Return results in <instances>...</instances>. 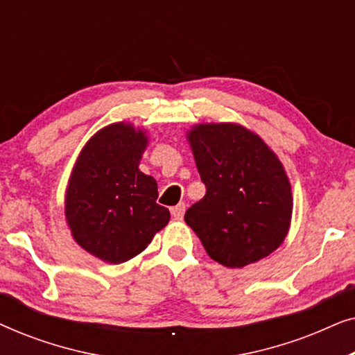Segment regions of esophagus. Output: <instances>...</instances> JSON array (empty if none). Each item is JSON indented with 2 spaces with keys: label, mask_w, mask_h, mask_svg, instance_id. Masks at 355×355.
Returning a JSON list of instances; mask_svg holds the SVG:
<instances>
[{
  "label": "esophagus",
  "mask_w": 355,
  "mask_h": 355,
  "mask_svg": "<svg viewBox=\"0 0 355 355\" xmlns=\"http://www.w3.org/2000/svg\"><path fill=\"white\" fill-rule=\"evenodd\" d=\"M184 213H186V203H178L176 207L171 208V215L174 220H178V221L182 220Z\"/></svg>",
  "instance_id": "esophagus-1"
}]
</instances>
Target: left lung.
Wrapping results in <instances>:
<instances>
[{
    "mask_svg": "<svg viewBox=\"0 0 355 355\" xmlns=\"http://www.w3.org/2000/svg\"><path fill=\"white\" fill-rule=\"evenodd\" d=\"M186 139L207 193L184 220L210 259L242 268L273 254L288 236L294 205L278 155L237 123L193 124Z\"/></svg>",
    "mask_w": 355,
    "mask_h": 355,
    "instance_id": "8db88e82",
    "label": "left lung"
}]
</instances>
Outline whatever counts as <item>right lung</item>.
<instances>
[{"instance_id":"right-lung-1","label":"right lung","mask_w":355,"mask_h":355,"mask_svg":"<svg viewBox=\"0 0 355 355\" xmlns=\"http://www.w3.org/2000/svg\"><path fill=\"white\" fill-rule=\"evenodd\" d=\"M147 130L113 123L87 140L67 181L64 216L82 249L106 263L134 259L169 221L157 181L139 169Z\"/></svg>"}]
</instances>
